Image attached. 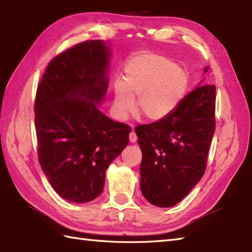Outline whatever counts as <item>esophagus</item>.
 <instances>
[{
  "mask_svg": "<svg viewBox=\"0 0 252 252\" xmlns=\"http://www.w3.org/2000/svg\"><path fill=\"white\" fill-rule=\"evenodd\" d=\"M129 140H130V142H131V143H135V142L137 141V136H136V134H135V132L133 131V130L130 132V134H129Z\"/></svg>",
  "mask_w": 252,
  "mask_h": 252,
  "instance_id": "obj_1",
  "label": "esophagus"
}]
</instances>
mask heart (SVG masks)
Masks as SVG:
<instances>
[{
	"instance_id": "obj_1",
	"label": "heart",
	"mask_w": 252,
	"mask_h": 252,
	"mask_svg": "<svg viewBox=\"0 0 252 252\" xmlns=\"http://www.w3.org/2000/svg\"><path fill=\"white\" fill-rule=\"evenodd\" d=\"M189 87V74L168 58L143 54L126 69V80L117 82L112 108L118 119L125 120L136 110L148 121L164 119L178 107Z\"/></svg>"
}]
</instances>
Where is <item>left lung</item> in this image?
Wrapping results in <instances>:
<instances>
[{
  "instance_id": "left-lung-1",
  "label": "left lung",
  "mask_w": 252,
  "mask_h": 252,
  "mask_svg": "<svg viewBox=\"0 0 252 252\" xmlns=\"http://www.w3.org/2000/svg\"><path fill=\"white\" fill-rule=\"evenodd\" d=\"M215 111L216 87L200 82L172 114L135 127L142 151L141 191L152 205H176L201 180L216 130Z\"/></svg>"
}]
</instances>
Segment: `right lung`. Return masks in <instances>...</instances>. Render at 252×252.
<instances>
[{
	"label": "right lung",
	"instance_id": "obj_1",
	"mask_svg": "<svg viewBox=\"0 0 252 252\" xmlns=\"http://www.w3.org/2000/svg\"><path fill=\"white\" fill-rule=\"evenodd\" d=\"M110 47L85 41L50 62L36 90L34 122L41 168L63 199L84 203L104 189L131 127L98 109L108 89Z\"/></svg>",
	"mask_w": 252,
	"mask_h": 252
}]
</instances>
